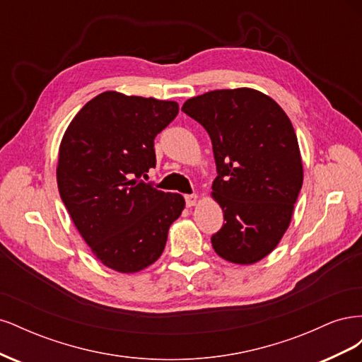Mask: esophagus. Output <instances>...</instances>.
Segmentation results:
<instances>
[{
	"mask_svg": "<svg viewBox=\"0 0 362 362\" xmlns=\"http://www.w3.org/2000/svg\"><path fill=\"white\" fill-rule=\"evenodd\" d=\"M198 202V194H187L185 196V205L187 206H193Z\"/></svg>",
	"mask_w": 362,
	"mask_h": 362,
	"instance_id": "esophagus-1",
	"label": "esophagus"
}]
</instances>
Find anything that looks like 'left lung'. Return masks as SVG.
<instances>
[{
	"instance_id": "left-lung-1",
	"label": "left lung",
	"mask_w": 362,
	"mask_h": 362,
	"mask_svg": "<svg viewBox=\"0 0 362 362\" xmlns=\"http://www.w3.org/2000/svg\"><path fill=\"white\" fill-rule=\"evenodd\" d=\"M181 110L213 144L217 177L211 196L225 223L211 237L218 257L254 264L278 246L303 181L298 137L286 112L249 87L190 98Z\"/></svg>"
}]
</instances>
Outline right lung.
I'll return each instance as SVG.
<instances>
[{
  "mask_svg": "<svg viewBox=\"0 0 362 362\" xmlns=\"http://www.w3.org/2000/svg\"><path fill=\"white\" fill-rule=\"evenodd\" d=\"M175 101L108 90L75 115L59 149L57 185L93 255L120 273L156 262L185 201L140 180L156 168V136L177 117Z\"/></svg>",
  "mask_w": 362,
  "mask_h": 362,
  "instance_id": "right-lung-1",
  "label": "right lung"
}]
</instances>
